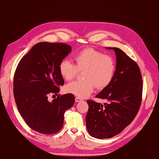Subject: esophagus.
I'll use <instances>...</instances> for the list:
<instances>
[{
    "label": "esophagus",
    "mask_w": 159,
    "mask_h": 159,
    "mask_svg": "<svg viewBox=\"0 0 159 159\" xmlns=\"http://www.w3.org/2000/svg\"><path fill=\"white\" fill-rule=\"evenodd\" d=\"M81 101H82V99H81V98H78V97H76L75 98V102H81Z\"/></svg>",
    "instance_id": "esophagus-1"
}]
</instances>
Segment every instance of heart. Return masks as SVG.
I'll return each instance as SVG.
<instances>
[{
	"instance_id": "b5f03b06",
	"label": "heart",
	"mask_w": 159,
	"mask_h": 159,
	"mask_svg": "<svg viewBox=\"0 0 159 159\" xmlns=\"http://www.w3.org/2000/svg\"><path fill=\"white\" fill-rule=\"evenodd\" d=\"M75 64L63 60L59 64L60 75L66 81L73 80L79 71H83V81H76L66 86L68 93L78 98H87L93 92L95 85L105 88L112 81L115 71V62L111 56L92 48L81 50L74 56Z\"/></svg>"
}]
</instances>
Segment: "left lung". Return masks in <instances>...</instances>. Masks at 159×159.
<instances>
[{"label": "left lung", "mask_w": 159, "mask_h": 159, "mask_svg": "<svg viewBox=\"0 0 159 159\" xmlns=\"http://www.w3.org/2000/svg\"><path fill=\"white\" fill-rule=\"evenodd\" d=\"M116 68L111 83L95 95L107 100L104 105L87 101L89 109L85 117L86 127L91 137L111 138L121 133L137 115L141 103L143 80L137 64L118 48Z\"/></svg>", "instance_id": "obj_1"}]
</instances>
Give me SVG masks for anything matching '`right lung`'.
<instances>
[{
    "label": "right lung",
    "mask_w": 159,
    "mask_h": 159,
    "mask_svg": "<svg viewBox=\"0 0 159 159\" xmlns=\"http://www.w3.org/2000/svg\"><path fill=\"white\" fill-rule=\"evenodd\" d=\"M71 51L62 43L39 42L20 60L14 77V96L19 113L32 129L54 134L63 127L64 115L73 106V94L58 95L49 102L48 95L60 92L64 84L59 64Z\"/></svg>",
    "instance_id": "add662e5"
}]
</instances>
